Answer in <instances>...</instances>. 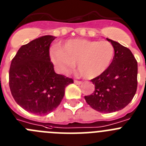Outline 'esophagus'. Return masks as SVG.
I'll return each mask as SVG.
<instances>
[{
    "instance_id": "obj_1",
    "label": "esophagus",
    "mask_w": 146,
    "mask_h": 146,
    "mask_svg": "<svg viewBox=\"0 0 146 146\" xmlns=\"http://www.w3.org/2000/svg\"><path fill=\"white\" fill-rule=\"evenodd\" d=\"M74 82L76 84V85H80V84L82 83V82H81V81H79V80H74Z\"/></svg>"
}]
</instances>
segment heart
Wrapping results in <instances>:
<instances>
[{
    "label": "heart",
    "instance_id": "heart-1",
    "mask_svg": "<svg viewBox=\"0 0 146 146\" xmlns=\"http://www.w3.org/2000/svg\"><path fill=\"white\" fill-rule=\"evenodd\" d=\"M114 48L110 42L86 39L66 41L60 50L53 49L50 58L60 73L69 74L77 63L80 74L87 79L99 77L109 69L113 61Z\"/></svg>",
    "mask_w": 146,
    "mask_h": 146
}]
</instances>
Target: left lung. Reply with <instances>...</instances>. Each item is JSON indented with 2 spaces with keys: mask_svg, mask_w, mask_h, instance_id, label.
<instances>
[{
  "mask_svg": "<svg viewBox=\"0 0 146 146\" xmlns=\"http://www.w3.org/2000/svg\"><path fill=\"white\" fill-rule=\"evenodd\" d=\"M113 45L114 56L109 69L91 80L95 90L85 96L90 106L101 113L124 109L135 95L137 86V62L129 48L106 38Z\"/></svg>",
  "mask_w": 146,
  "mask_h": 146,
  "instance_id": "left-lung-1",
  "label": "left lung"
}]
</instances>
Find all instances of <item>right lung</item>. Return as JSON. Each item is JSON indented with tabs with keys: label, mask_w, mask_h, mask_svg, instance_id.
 <instances>
[{
	"label": "right lung",
	"mask_w": 146,
	"mask_h": 146,
	"mask_svg": "<svg viewBox=\"0 0 146 146\" xmlns=\"http://www.w3.org/2000/svg\"><path fill=\"white\" fill-rule=\"evenodd\" d=\"M56 37L45 35L19 49L9 69V87L16 102L37 115L50 113L59 106L65 88L73 80L55 72L49 48Z\"/></svg>",
	"instance_id": "right-lung-1"
}]
</instances>
